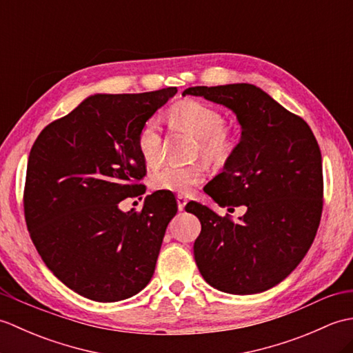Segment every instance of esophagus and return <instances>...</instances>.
I'll list each match as a JSON object with an SVG mask.
<instances>
[{
	"mask_svg": "<svg viewBox=\"0 0 353 353\" xmlns=\"http://www.w3.org/2000/svg\"><path fill=\"white\" fill-rule=\"evenodd\" d=\"M186 203H188V199H186L185 196H177V208H179V211H183Z\"/></svg>",
	"mask_w": 353,
	"mask_h": 353,
	"instance_id": "34e87169",
	"label": "esophagus"
}]
</instances>
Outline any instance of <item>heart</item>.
<instances>
[{"label":"heart","mask_w":353,"mask_h":353,"mask_svg":"<svg viewBox=\"0 0 353 353\" xmlns=\"http://www.w3.org/2000/svg\"><path fill=\"white\" fill-rule=\"evenodd\" d=\"M171 123L190 132L200 141L199 154L209 163L226 162L235 150L234 137L226 129V118L219 109L196 100H183L172 104L168 112ZM138 152L150 167L162 159V132L156 119H147L137 137ZM205 181L201 165H163L152 176V186L157 191L174 192L179 196L190 194Z\"/></svg>","instance_id":"heart-1"}]
</instances>
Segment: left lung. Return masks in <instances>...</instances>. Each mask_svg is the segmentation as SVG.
<instances>
[{"label": "left lung", "instance_id": "obj_1", "mask_svg": "<svg viewBox=\"0 0 353 353\" xmlns=\"http://www.w3.org/2000/svg\"><path fill=\"white\" fill-rule=\"evenodd\" d=\"M196 95L229 108L241 139L223 172L206 185L221 208L247 211L238 221L197 201L186 212L201 232L194 258L203 279L229 294H256L282 282L316 238L323 209L321 153L310 125L249 83L194 86Z\"/></svg>", "mask_w": 353, "mask_h": 353}]
</instances>
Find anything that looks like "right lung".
<instances>
[{
	"instance_id": "obj_1",
	"label": "right lung",
	"mask_w": 353,
	"mask_h": 353,
	"mask_svg": "<svg viewBox=\"0 0 353 353\" xmlns=\"http://www.w3.org/2000/svg\"><path fill=\"white\" fill-rule=\"evenodd\" d=\"M176 92L91 95L45 127L30 150L27 229L45 265L80 296L124 301L152 279L177 201L156 191L141 212L118 205L145 192L138 132Z\"/></svg>"
}]
</instances>
